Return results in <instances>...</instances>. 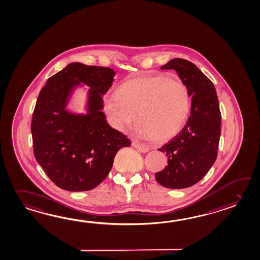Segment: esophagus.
Segmentation results:
<instances>
[{
	"label": "esophagus",
	"instance_id": "esophagus-1",
	"mask_svg": "<svg viewBox=\"0 0 260 260\" xmlns=\"http://www.w3.org/2000/svg\"><path fill=\"white\" fill-rule=\"evenodd\" d=\"M133 146L134 148H136L137 150L142 152V153H146V152H148V150H149V147L147 145L140 144V143L136 142V141H133Z\"/></svg>",
	"mask_w": 260,
	"mask_h": 260
}]
</instances>
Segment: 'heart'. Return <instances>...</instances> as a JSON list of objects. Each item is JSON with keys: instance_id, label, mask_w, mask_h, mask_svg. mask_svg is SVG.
<instances>
[{"instance_id": "1", "label": "heart", "mask_w": 260, "mask_h": 260, "mask_svg": "<svg viewBox=\"0 0 260 260\" xmlns=\"http://www.w3.org/2000/svg\"><path fill=\"white\" fill-rule=\"evenodd\" d=\"M188 89L182 81L165 75L140 76L124 82L104 99V111L118 129L133 127L155 141L172 138L184 127L190 112Z\"/></svg>"}]
</instances>
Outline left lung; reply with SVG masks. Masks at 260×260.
Returning <instances> with one entry per match:
<instances>
[{
	"instance_id": "left-lung-1",
	"label": "left lung",
	"mask_w": 260,
	"mask_h": 260,
	"mask_svg": "<svg viewBox=\"0 0 260 260\" xmlns=\"http://www.w3.org/2000/svg\"><path fill=\"white\" fill-rule=\"evenodd\" d=\"M160 69L175 70L192 100L185 127L158 148L166 153L168 165L156 173L155 178L168 188H185L201 181L217 157L221 134L219 102L213 82L190 61L173 58Z\"/></svg>"
}]
</instances>
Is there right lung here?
<instances>
[{"mask_svg":"<svg viewBox=\"0 0 260 260\" xmlns=\"http://www.w3.org/2000/svg\"><path fill=\"white\" fill-rule=\"evenodd\" d=\"M115 75L108 67L74 62L48 78L39 93L30 124L34 153L49 179L64 190L96 187L108 175L117 151L131 145L102 112V95ZM80 81L91 87L87 115L66 110L69 94Z\"/></svg>","mask_w":260,"mask_h":260,"instance_id":"1","label":"right lung"}]
</instances>
